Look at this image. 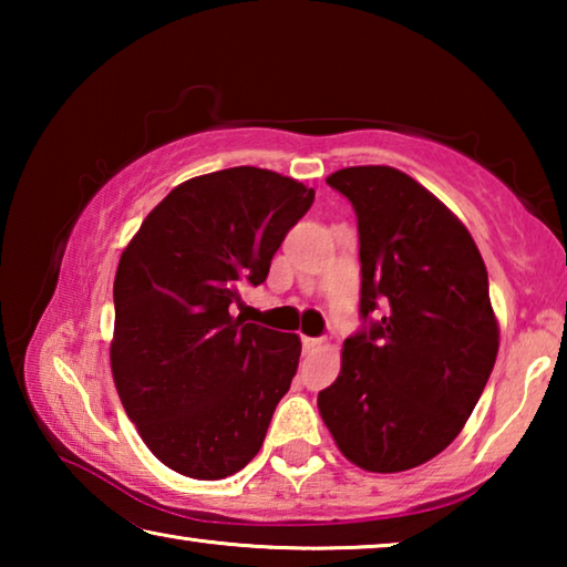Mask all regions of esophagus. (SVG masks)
<instances>
[{"label":"esophagus","mask_w":567,"mask_h":567,"mask_svg":"<svg viewBox=\"0 0 567 567\" xmlns=\"http://www.w3.org/2000/svg\"><path fill=\"white\" fill-rule=\"evenodd\" d=\"M318 348H322V340L320 338H305V334H302V350L305 352H312V350H318Z\"/></svg>","instance_id":"1"}]
</instances>
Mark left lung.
<instances>
[{
	"label": "left lung",
	"instance_id": "8db88e82",
	"mask_svg": "<svg viewBox=\"0 0 567 567\" xmlns=\"http://www.w3.org/2000/svg\"><path fill=\"white\" fill-rule=\"evenodd\" d=\"M328 185L358 217L362 328L320 415L354 465L400 473L453 443L491 378L487 270L463 223L405 172L348 167Z\"/></svg>",
	"mask_w": 567,
	"mask_h": 567
}]
</instances>
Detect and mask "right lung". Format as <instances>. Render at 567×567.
Segmentation results:
<instances>
[{
    "label": "right lung",
    "mask_w": 567,
    "mask_h": 567,
    "mask_svg": "<svg viewBox=\"0 0 567 567\" xmlns=\"http://www.w3.org/2000/svg\"><path fill=\"white\" fill-rule=\"evenodd\" d=\"M315 189L260 167L185 182L152 209L114 277L112 375L142 440L197 480L235 475L290 390L300 338L233 318L267 280Z\"/></svg>",
    "instance_id": "1"
}]
</instances>
